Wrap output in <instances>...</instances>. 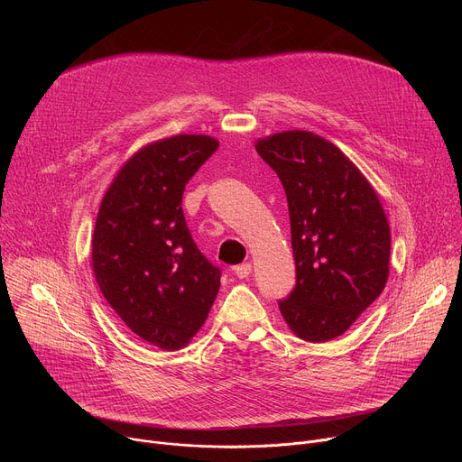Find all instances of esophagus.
Returning <instances> with one entry per match:
<instances>
[{"label":"esophagus","mask_w":462,"mask_h":462,"mask_svg":"<svg viewBox=\"0 0 462 462\" xmlns=\"http://www.w3.org/2000/svg\"><path fill=\"white\" fill-rule=\"evenodd\" d=\"M234 274L237 276V278H248L250 274H252V265L250 263H241V265H237V267H234Z\"/></svg>","instance_id":"esophagus-1"}]
</instances>
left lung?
<instances>
[{
    "instance_id": "1",
    "label": "left lung",
    "mask_w": 462,
    "mask_h": 462,
    "mask_svg": "<svg viewBox=\"0 0 462 462\" xmlns=\"http://www.w3.org/2000/svg\"><path fill=\"white\" fill-rule=\"evenodd\" d=\"M255 152L289 203L296 287L280 301L282 316L305 342L333 340L387 283L391 234L378 195L349 157L310 131L259 139Z\"/></svg>"
}]
</instances>
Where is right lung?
<instances>
[{
	"mask_svg": "<svg viewBox=\"0 0 462 462\" xmlns=\"http://www.w3.org/2000/svg\"><path fill=\"white\" fill-rule=\"evenodd\" d=\"M219 143L175 135L141 148L107 188L91 241L95 280L131 333L166 351L203 327L221 271L191 239L182 191Z\"/></svg>",
	"mask_w": 462,
	"mask_h": 462,
	"instance_id": "1",
	"label": "right lung"
}]
</instances>
